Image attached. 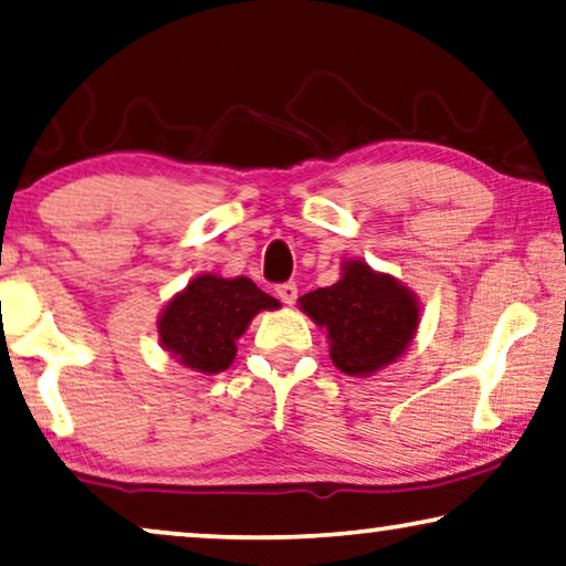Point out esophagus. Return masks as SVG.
<instances>
[{
	"instance_id": "34e87169",
	"label": "esophagus",
	"mask_w": 566,
	"mask_h": 566,
	"mask_svg": "<svg viewBox=\"0 0 566 566\" xmlns=\"http://www.w3.org/2000/svg\"><path fill=\"white\" fill-rule=\"evenodd\" d=\"M276 297H280L284 305H294V300H297V284L294 282H284L276 286Z\"/></svg>"
}]
</instances>
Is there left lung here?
Segmentation results:
<instances>
[{
	"label": "left lung",
	"instance_id": "8db88e82",
	"mask_svg": "<svg viewBox=\"0 0 566 566\" xmlns=\"http://www.w3.org/2000/svg\"><path fill=\"white\" fill-rule=\"evenodd\" d=\"M300 307L325 327L333 364L348 376H370L394 364L419 325L415 292L366 261H345L340 280L307 292Z\"/></svg>",
	"mask_w": 566,
	"mask_h": 566
}]
</instances>
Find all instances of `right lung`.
Masks as SVG:
<instances>
[{
    "label": "right lung",
    "instance_id": "obj_1",
    "mask_svg": "<svg viewBox=\"0 0 566 566\" xmlns=\"http://www.w3.org/2000/svg\"><path fill=\"white\" fill-rule=\"evenodd\" d=\"M280 300L261 292L249 276L200 274L167 302L157 319L163 348L198 374H221L235 358V340L261 310H276Z\"/></svg>",
    "mask_w": 566,
    "mask_h": 566
}]
</instances>
